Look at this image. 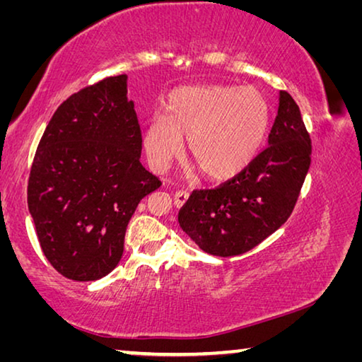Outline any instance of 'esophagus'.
<instances>
[{
  "label": "esophagus",
  "mask_w": 362,
  "mask_h": 362,
  "mask_svg": "<svg viewBox=\"0 0 362 362\" xmlns=\"http://www.w3.org/2000/svg\"><path fill=\"white\" fill-rule=\"evenodd\" d=\"M188 196H189V193L188 192H183V189H180V192H177L175 196H174L175 206L177 207H182L188 201Z\"/></svg>",
  "instance_id": "obj_1"
}]
</instances>
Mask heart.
<instances>
[{
	"mask_svg": "<svg viewBox=\"0 0 362 362\" xmlns=\"http://www.w3.org/2000/svg\"><path fill=\"white\" fill-rule=\"evenodd\" d=\"M268 126V102L255 88H183L170 94L164 115L146 124L144 146L151 166L163 170L187 137L189 156L206 175L230 179L259 155Z\"/></svg>",
	"mask_w": 362,
	"mask_h": 362,
	"instance_id": "heart-1",
	"label": "heart"
}]
</instances>
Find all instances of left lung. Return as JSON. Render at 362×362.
I'll return each mask as SVG.
<instances>
[{"mask_svg":"<svg viewBox=\"0 0 362 362\" xmlns=\"http://www.w3.org/2000/svg\"><path fill=\"white\" fill-rule=\"evenodd\" d=\"M310 155L311 140L300 108L281 90L267 148L218 188L194 189L179 212L180 228L211 255L247 252L289 218Z\"/></svg>","mask_w":362,"mask_h":362,"instance_id":"1","label":"left lung"}]
</instances>
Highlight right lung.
Segmentation results:
<instances>
[{"label": "right lung", "instance_id": "1", "mask_svg": "<svg viewBox=\"0 0 362 362\" xmlns=\"http://www.w3.org/2000/svg\"><path fill=\"white\" fill-rule=\"evenodd\" d=\"M140 153L127 75L81 89L52 115L27 194L42 252L65 278L95 281L119 263L132 214L161 187Z\"/></svg>", "mask_w": 362, "mask_h": 362}]
</instances>
